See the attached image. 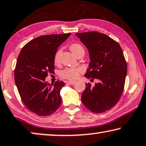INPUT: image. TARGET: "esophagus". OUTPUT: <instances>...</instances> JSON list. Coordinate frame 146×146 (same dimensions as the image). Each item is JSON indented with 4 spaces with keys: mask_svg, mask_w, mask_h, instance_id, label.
Returning a JSON list of instances; mask_svg holds the SVG:
<instances>
[{
    "mask_svg": "<svg viewBox=\"0 0 146 146\" xmlns=\"http://www.w3.org/2000/svg\"><path fill=\"white\" fill-rule=\"evenodd\" d=\"M67 83H68V84H70V85H74L76 82H74V81H68Z\"/></svg>",
    "mask_w": 146,
    "mask_h": 146,
    "instance_id": "34e87169",
    "label": "esophagus"
}]
</instances>
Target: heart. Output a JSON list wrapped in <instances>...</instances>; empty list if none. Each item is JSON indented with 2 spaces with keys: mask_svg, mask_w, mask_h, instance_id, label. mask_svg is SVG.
Instances as JSON below:
<instances>
[{
  "mask_svg": "<svg viewBox=\"0 0 146 146\" xmlns=\"http://www.w3.org/2000/svg\"><path fill=\"white\" fill-rule=\"evenodd\" d=\"M70 50L76 56L79 55L80 53H85L84 48L82 44L79 43H74L71 44L70 46ZM62 51V49L59 48L55 53L54 57H53V61H54V63L55 64H58L60 62ZM84 69L80 66L68 67V68H64V70L60 72V75L62 78H65V79L74 80L77 79L81 74L84 72Z\"/></svg>",
  "mask_w": 146,
  "mask_h": 146,
  "instance_id": "heart-1",
  "label": "heart"
}]
</instances>
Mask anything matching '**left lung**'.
Wrapping results in <instances>:
<instances>
[{"instance_id":"obj_1","label":"left lung","mask_w":146,"mask_h":146,"mask_svg":"<svg viewBox=\"0 0 146 146\" xmlns=\"http://www.w3.org/2000/svg\"><path fill=\"white\" fill-rule=\"evenodd\" d=\"M76 35L89 52L91 62L85 76L99 82L94 87L90 83L86 84L82 101L93 113L109 110L117 104L124 89L127 68L122 49L117 42L103 33L91 31Z\"/></svg>"}]
</instances>
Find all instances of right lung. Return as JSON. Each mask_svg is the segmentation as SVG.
<instances>
[{
    "label": "right lung",
    "instance_id": "obj_1",
    "mask_svg": "<svg viewBox=\"0 0 146 146\" xmlns=\"http://www.w3.org/2000/svg\"><path fill=\"white\" fill-rule=\"evenodd\" d=\"M71 33L40 36L23 46L17 57L14 79L25 106L40 116H48L61 104L60 91L65 84L57 80L53 84L45 81L54 72L55 53Z\"/></svg>",
    "mask_w": 146,
    "mask_h": 146
}]
</instances>
